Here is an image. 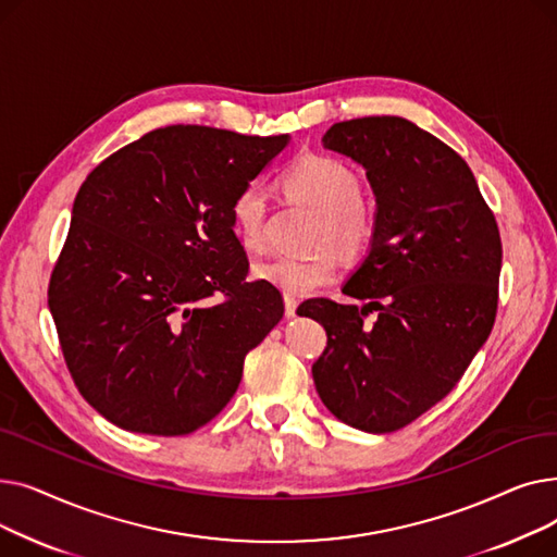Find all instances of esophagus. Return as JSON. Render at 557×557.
Instances as JSON below:
<instances>
[{"label":"esophagus","mask_w":557,"mask_h":557,"mask_svg":"<svg viewBox=\"0 0 557 557\" xmlns=\"http://www.w3.org/2000/svg\"><path fill=\"white\" fill-rule=\"evenodd\" d=\"M284 309H286L288 318H294L296 309H298V300L294 296H284Z\"/></svg>","instance_id":"1"}]
</instances>
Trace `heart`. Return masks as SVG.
Listing matches in <instances>:
<instances>
[{
	"mask_svg": "<svg viewBox=\"0 0 557 557\" xmlns=\"http://www.w3.org/2000/svg\"><path fill=\"white\" fill-rule=\"evenodd\" d=\"M282 183L288 196L323 214L318 239L325 246L313 257H277L257 267V275L286 296H311L338 277L341 263L332 242L347 255L370 248L376 232L374 208L361 198L357 171L338 158L307 153L290 162ZM232 225L248 250L267 248L269 196L257 185H246L232 200Z\"/></svg>",
	"mask_w": 557,
	"mask_h": 557,
	"instance_id": "1",
	"label": "heart"
}]
</instances>
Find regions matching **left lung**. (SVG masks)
Masks as SVG:
<instances>
[{"instance_id":"obj_1","label":"left lung","mask_w":557,"mask_h":557,"mask_svg":"<svg viewBox=\"0 0 557 557\" xmlns=\"http://www.w3.org/2000/svg\"><path fill=\"white\" fill-rule=\"evenodd\" d=\"M323 146L363 164L376 232L343 286L366 307L330 298L298 307L327 332L313 384L341 422L393 433L447 397L487 341L499 302V225L467 162L401 116L338 122Z\"/></svg>"}]
</instances>
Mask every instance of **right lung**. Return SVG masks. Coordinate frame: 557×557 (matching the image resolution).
<instances>
[{"mask_svg":"<svg viewBox=\"0 0 557 557\" xmlns=\"http://www.w3.org/2000/svg\"><path fill=\"white\" fill-rule=\"evenodd\" d=\"M286 141L164 126L81 185L47 296L74 384L108 422L187 435L237 393L284 300L246 280L230 208Z\"/></svg>","mask_w":557,"mask_h":557,"instance_id":"right-lung-1","label":"right lung"}]
</instances>
